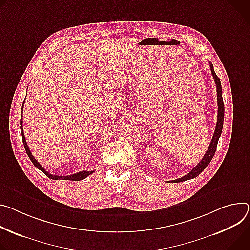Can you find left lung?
I'll return each instance as SVG.
<instances>
[{"label": "left lung", "instance_id": "1", "mask_svg": "<svg viewBox=\"0 0 250 250\" xmlns=\"http://www.w3.org/2000/svg\"><path fill=\"white\" fill-rule=\"evenodd\" d=\"M210 65V70H211V74L212 77L214 79L215 82V85H216V90H217V106H218V111H217V122H216V127H215V131L213 133L212 140L210 142L209 147L207 151V153L204 154V156L202 157V160L197 164L196 167H194L189 173H188L187 175L180 177L178 179H174V180H169L168 183H179V181H186L188 179H191L195 176H197L198 174H200L202 172V170L206 168L208 164L211 162L212 157L215 153L216 150V146H217V143H218V139L221 134L222 131V126H223V118H224V104H223V100H222V88H221V83H220V80L219 78L216 76L213 65L211 62H209Z\"/></svg>", "mask_w": 250, "mask_h": 250}]
</instances>
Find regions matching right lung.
<instances>
[{"instance_id": "obj_1", "label": "right lung", "mask_w": 250, "mask_h": 250, "mask_svg": "<svg viewBox=\"0 0 250 250\" xmlns=\"http://www.w3.org/2000/svg\"><path fill=\"white\" fill-rule=\"evenodd\" d=\"M22 108H24V104H22L21 105V139H22V143H24V146H25V149L30 157L31 162L33 163V165L39 168L41 171H42L44 174H46L48 177L52 178V179H65V180H82V179H84L86 176H88L89 174H92L95 170H92V171H88V170H83V171H80V172H77V173H74V174H71V175H53L51 173H49L46 169H44L38 162L36 158L33 156V154L31 153L29 147H28V145H27V142H26V139H25V134H24V130H22Z\"/></svg>"}]
</instances>
